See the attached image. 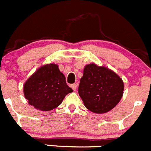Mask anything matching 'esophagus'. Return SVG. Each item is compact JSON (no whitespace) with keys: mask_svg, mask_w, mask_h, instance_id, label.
Segmentation results:
<instances>
[{"mask_svg":"<svg viewBox=\"0 0 151 151\" xmlns=\"http://www.w3.org/2000/svg\"><path fill=\"white\" fill-rule=\"evenodd\" d=\"M70 87H71V88L73 89V91H76V89H77V85L76 84H72L70 85Z\"/></svg>","mask_w":151,"mask_h":151,"instance_id":"obj_1","label":"esophagus"}]
</instances>
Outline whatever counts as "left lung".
<instances>
[{"label":"left lung","mask_w":151,"mask_h":151,"mask_svg":"<svg viewBox=\"0 0 151 151\" xmlns=\"http://www.w3.org/2000/svg\"><path fill=\"white\" fill-rule=\"evenodd\" d=\"M123 90L122 79L112 70L95 63L84 67L78 92L91 112L103 114L110 111L121 101Z\"/></svg>","instance_id":"left-lung-1"}]
</instances>
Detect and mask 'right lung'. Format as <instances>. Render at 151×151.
Here are the masks:
<instances>
[{"label": "right lung", "mask_w": 151, "mask_h": 151, "mask_svg": "<svg viewBox=\"0 0 151 151\" xmlns=\"http://www.w3.org/2000/svg\"><path fill=\"white\" fill-rule=\"evenodd\" d=\"M23 92L28 104L36 109L50 111L58 107L73 90L68 86L64 74L55 63L39 67L27 80Z\"/></svg>", "instance_id": "obj_1"}]
</instances>
